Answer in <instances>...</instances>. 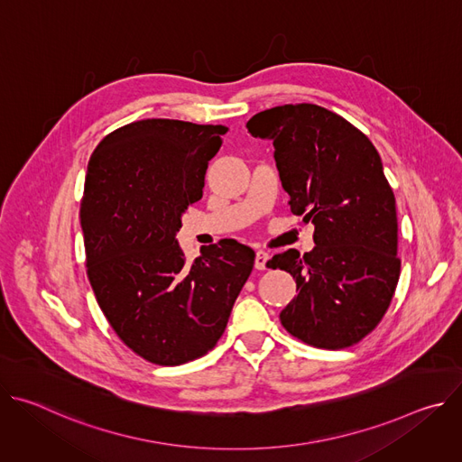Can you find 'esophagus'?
Masks as SVG:
<instances>
[{"mask_svg":"<svg viewBox=\"0 0 462 462\" xmlns=\"http://www.w3.org/2000/svg\"><path fill=\"white\" fill-rule=\"evenodd\" d=\"M267 261H269V254L265 250H257L255 252V261H254V267L257 271H265L267 269Z\"/></svg>","mask_w":462,"mask_h":462,"instance_id":"1","label":"esophagus"}]
</instances>
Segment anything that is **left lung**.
I'll list each match as a JSON object with an SVG mask.
<instances>
[{"label": "left lung", "instance_id": "left-lung-1", "mask_svg": "<svg viewBox=\"0 0 462 462\" xmlns=\"http://www.w3.org/2000/svg\"><path fill=\"white\" fill-rule=\"evenodd\" d=\"M246 127L273 141L291 212L314 225L310 252L291 248L267 263L296 280L282 325L319 349L358 344L383 318L401 276L397 207L376 148L316 104L261 111Z\"/></svg>", "mask_w": 462, "mask_h": 462}]
</instances>
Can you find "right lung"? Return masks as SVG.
I'll return each instance as SVG.
<instances>
[{"instance_id": "obj_1", "label": "right lung", "mask_w": 462, "mask_h": 462, "mask_svg": "<svg viewBox=\"0 0 462 462\" xmlns=\"http://www.w3.org/2000/svg\"><path fill=\"white\" fill-rule=\"evenodd\" d=\"M226 131L170 118L131 122L106 135L88 164V278L113 331L152 364L180 365L214 349L254 267V250L234 239L188 265L175 239Z\"/></svg>"}]
</instances>
